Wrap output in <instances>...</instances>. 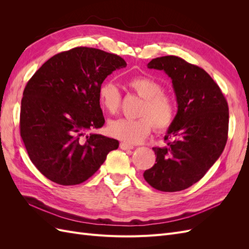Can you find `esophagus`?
Segmentation results:
<instances>
[{"label": "esophagus", "mask_w": 249, "mask_h": 249, "mask_svg": "<svg viewBox=\"0 0 249 249\" xmlns=\"http://www.w3.org/2000/svg\"><path fill=\"white\" fill-rule=\"evenodd\" d=\"M119 147L122 148V149H133L134 148V146L133 145H131V144H127V143H125V142H122L119 144Z\"/></svg>", "instance_id": "34e87169"}]
</instances>
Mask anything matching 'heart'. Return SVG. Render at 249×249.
<instances>
[{
	"label": "heart",
	"instance_id": "b5f03b06",
	"mask_svg": "<svg viewBox=\"0 0 249 249\" xmlns=\"http://www.w3.org/2000/svg\"><path fill=\"white\" fill-rule=\"evenodd\" d=\"M127 85L143 102L138 109L137 119L120 118L112 120L108 132L112 137L125 143H138L152 131L167 130L176 118V103L172 96L163 91V86L157 80L139 76L132 78ZM99 101L102 108L110 114H115L122 105V93L114 82L105 81L99 88Z\"/></svg>",
	"mask_w": 249,
	"mask_h": 249
}]
</instances>
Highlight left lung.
Here are the masks:
<instances>
[{
  "label": "left lung",
  "instance_id": "1",
  "mask_svg": "<svg viewBox=\"0 0 249 249\" xmlns=\"http://www.w3.org/2000/svg\"><path fill=\"white\" fill-rule=\"evenodd\" d=\"M147 67L164 71L172 80L178 113L164 138L167 145L153 147L157 163L143 177L157 190L180 191L198 182L222 154L229 132L228 102L206 71L182 58L159 57Z\"/></svg>",
  "mask_w": 249,
  "mask_h": 249
}]
</instances>
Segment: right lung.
Returning <instances> with one entry per match:
<instances>
[{
  "label": "right lung",
  "instance_id": "1",
  "mask_svg": "<svg viewBox=\"0 0 249 249\" xmlns=\"http://www.w3.org/2000/svg\"><path fill=\"white\" fill-rule=\"evenodd\" d=\"M124 60L79 47L50 58L22 93L19 129L30 160L52 182L72 186L99 170L119 142L87 132L105 124L99 88Z\"/></svg>",
  "mask_w": 249,
  "mask_h": 249
}]
</instances>
